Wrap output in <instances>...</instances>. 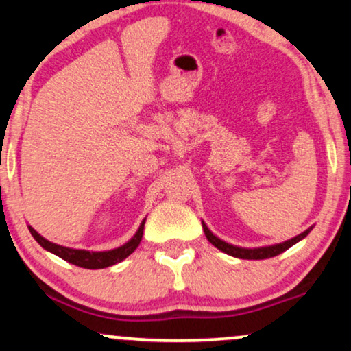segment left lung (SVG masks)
Wrapping results in <instances>:
<instances>
[{
	"label": "left lung",
	"instance_id": "1",
	"mask_svg": "<svg viewBox=\"0 0 351 351\" xmlns=\"http://www.w3.org/2000/svg\"><path fill=\"white\" fill-rule=\"evenodd\" d=\"M202 228H204V233H206V238L217 247V250L223 251L225 254H230L233 257H239V259H269V257L278 256L280 252L287 251L288 247H291L293 245H296L298 241H301V239L308 237V233L311 232V228H308L306 232L298 234V237L287 239V241L278 243V245L264 246V247H252V250H251V247L233 246V245H230V243L223 241V239H220L219 237H215V234L207 228V225L204 223V221H202Z\"/></svg>",
	"mask_w": 351,
	"mask_h": 351
}]
</instances>
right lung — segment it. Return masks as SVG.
<instances>
[{
  "mask_svg": "<svg viewBox=\"0 0 351 351\" xmlns=\"http://www.w3.org/2000/svg\"><path fill=\"white\" fill-rule=\"evenodd\" d=\"M144 223H145V219L143 220V223L139 225V230H137L136 234L130 239V241L124 243L123 246L114 247V250H108V251H87V250H76V247L56 245V243L48 241L47 238H43L42 234L35 232L30 225H29V232L32 233L35 241H37L43 250L53 252V254L61 257V259L68 261L71 264L79 265V267H84V269H105L113 264L121 263V261L126 259L131 252L136 251V247L139 246L141 239H143Z\"/></svg>",
  "mask_w": 351,
  "mask_h": 351,
  "instance_id": "right-lung-1",
  "label": "right lung"
}]
</instances>
